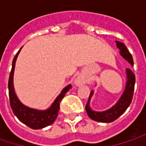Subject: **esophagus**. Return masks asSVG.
<instances>
[{
	"label": "esophagus",
	"mask_w": 146,
	"mask_h": 146,
	"mask_svg": "<svg viewBox=\"0 0 146 146\" xmlns=\"http://www.w3.org/2000/svg\"><path fill=\"white\" fill-rule=\"evenodd\" d=\"M76 83H77V84H84V79H83L82 78L79 77V78L77 79Z\"/></svg>",
	"instance_id": "1"
}]
</instances>
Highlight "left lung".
<instances>
[{
  "label": "left lung",
  "mask_w": 146,
  "mask_h": 146,
  "mask_svg": "<svg viewBox=\"0 0 146 146\" xmlns=\"http://www.w3.org/2000/svg\"><path fill=\"white\" fill-rule=\"evenodd\" d=\"M116 44H117V48L120 50V53H121L122 56L123 58H125L133 66V56L130 54V52L129 51V50L127 49V47L125 46V44L122 42H119V41H116ZM127 78H128V81H127L126 88H125V90H124L122 97L119 99V101L114 106H112L111 108H110L107 111L97 112V111H92L90 109L89 104H90V98L92 97L93 91L90 92L88 102L85 106V110H86L88 116L91 119H93L94 121H96V122H101V123H111V122L115 121L116 119H117L127 110V108L129 106V105L131 104L132 100H133V91H134V84H135V75L129 68H127Z\"/></svg>",
  "instance_id": "1"
}]
</instances>
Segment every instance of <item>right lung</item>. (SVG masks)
<instances>
[{
	"label": "right lung",
	"mask_w": 146,
	"mask_h": 146,
	"mask_svg": "<svg viewBox=\"0 0 146 146\" xmlns=\"http://www.w3.org/2000/svg\"><path fill=\"white\" fill-rule=\"evenodd\" d=\"M20 50L14 56L13 61V67L10 72L9 79H8V92H9V101L11 108L15 114V116L24 124L33 129H40L44 127H47L54 123L56 120L58 111L60 109V103L66 93L72 88L71 85H68L64 88L62 93L57 96L56 101L52 104V106L46 111H37L35 109L29 108L23 105L17 99L13 89V72H14L15 62L17 56L19 53Z\"/></svg>",
	"instance_id": "right-lung-1"
}]
</instances>
